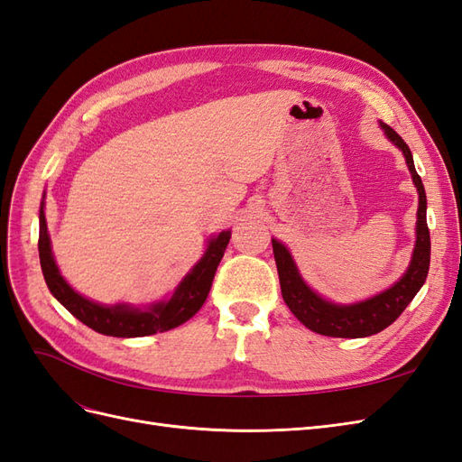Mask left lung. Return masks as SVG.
<instances>
[{"mask_svg":"<svg viewBox=\"0 0 462 462\" xmlns=\"http://www.w3.org/2000/svg\"><path fill=\"white\" fill-rule=\"evenodd\" d=\"M387 138L395 146H399L407 160L412 180L418 189V219H416V246L412 253V262L399 282L365 302L356 304H333L324 300L319 295L302 282L295 262H292L289 250L272 239L273 256L277 263L279 283H282V295L289 310L295 314L302 324L328 337H368V335L380 333L407 309L409 302L416 297V292L424 285L430 270V229L426 221V192L420 175L414 170L412 153L407 143L389 127L382 123Z\"/></svg>","mask_w":462,"mask_h":462,"instance_id":"obj_1","label":"left lung"}]
</instances>
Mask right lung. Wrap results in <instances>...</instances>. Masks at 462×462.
<instances>
[{
  "instance_id": "obj_1",
  "label": "right lung",
  "mask_w": 462,
  "mask_h": 462,
  "mask_svg": "<svg viewBox=\"0 0 462 462\" xmlns=\"http://www.w3.org/2000/svg\"><path fill=\"white\" fill-rule=\"evenodd\" d=\"M229 239L231 233L223 231L216 239L209 241L206 254L197 265H194L192 272L183 279V282H180L170 300L153 304L148 310L129 309V306L125 304L102 306L80 297L79 292L69 287L65 279L61 277L51 254L50 235L44 216V202L40 206L38 253L42 273H44L48 289L69 312L82 321V324L92 328L97 333L109 335V337H144V335L162 333L185 324L189 318H192L202 309L209 287H212L217 265L229 245Z\"/></svg>"
}]
</instances>
